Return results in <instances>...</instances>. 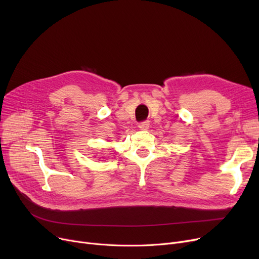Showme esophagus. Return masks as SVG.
I'll list each match as a JSON object with an SVG mask.
<instances>
[{"label": "esophagus", "mask_w": 259, "mask_h": 259, "mask_svg": "<svg viewBox=\"0 0 259 259\" xmlns=\"http://www.w3.org/2000/svg\"><path fill=\"white\" fill-rule=\"evenodd\" d=\"M149 126H150V121L149 120H144L139 124V128L141 130H147V129H149Z\"/></svg>", "instance_id": "esophagus-1"}]
</instances>
